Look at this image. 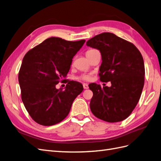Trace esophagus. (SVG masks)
Returning <instances> with one entry per match:
<instances>
[{"instance_id":"1","label":"esophagus","mask_w":161,"mask_h":161,"mask_svg":"<svg viewBox=\"0 0 161 161\" xmlns=\"http://www.w3.org/2000/svg\"><path fill=\"white\" fill-rule=\"evenodd\" d=\"M83 88H84L85 89H89V86H88V85L84 83V84H83Z\"/></svg>"}]
</instances>
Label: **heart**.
Returning a JSON list of instances; mask_svg holds the SVG:
<instances>
[{"label": "heart", "instance_id": "1", "mask_svg": "<svg viewBox=\"0 0 161 161\" xmlns=\"http://www.w3.org/2000/svg\"><path fill=\"white\" fill-rule=\"evenodd\" d=\"M81 79H83V80H88L91 79V76L89 75H84V76H82L80 77Z\"/></svg>", "mask_w": 161, "mask_h": 161}]
</instances>
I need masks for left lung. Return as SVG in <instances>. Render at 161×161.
I'll return each instance as SVG.
<instances>
[{"label":"left lung","mask_w":161,"mask_h":161,"mask_svg":"<svg viewBox=\"0 0 161 161\" xmlns=\"http://www.w3.org/2000/svg\"><path fill=\"white\" fill-rule=\"evenodd\" d=\"M86 46L99 50L102 63L100 80L111 86L93 83L90 108L95 116L108 122L126 119L138 103L144 84V63L133 43L112 33H102L86 42Z\"/></svg>","instance_id":"obj_1"}]
</instances>
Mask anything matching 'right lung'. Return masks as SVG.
Listing matches in <instances>:
<instances>
[{"mask_svg": "<svg viewBox=\"0 0 161 161\" xmlns=\"http://www.w3.org/2000/svg\"><path fill=\"white\" fill-rule=\"evenodd\" d=\"M85 40L70 42L60 37L46 39L24 56L19 72L21 99L37 124L52 125L69 115L73 101L83 91L79 82L69 81L64 89L56 85L66 76L72 58Z\"/></svg>", "mask_w": 161, "mask_h": 161, "instance_id": "obj_1", "label": "right lung"}]
</instances>
